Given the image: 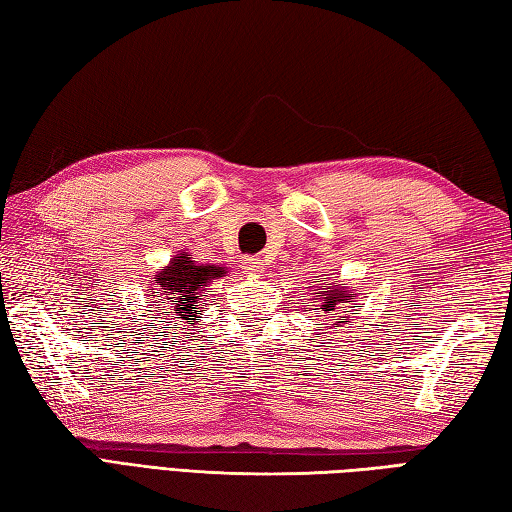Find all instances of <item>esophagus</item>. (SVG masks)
Wrapping results in <instances>:
<instances>
[{
	"label": "esophagus",
	"instance_id": "esophagus-1",
	"mask_svg": "<svg viewBox=\"0 0 512 512\" xmlns=\"http://www.w3.org/2000/svg\"><path fill=\"white\" fill-rule=\"evenodd\" d=\"M242 270L248 277H259L264 273V259H259L257 255H248L242 259Z\"/></svg>",
	"mask_w": 512,
	"mask_h": 512
}]
</instances>
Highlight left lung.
Returning <instances> with one entry per match:
<instances>
[{"label":"left lung","mask_w":512,"mask_h":512,"mask_svg":"<svg viewBox=\"0 0 512 512\" xmlns=\"http://www.w3.org/2000/svg\"><path fill=\"white\" fill-rule=\"evenodd\" d=\"M314 295H319L325 301L323 310H336V306H339V303H345V290H341V288H332V290L319 288V292H314ZM339 323H345V317Z\"/></svg>","instance_id":"obj_1"}]
</instances>
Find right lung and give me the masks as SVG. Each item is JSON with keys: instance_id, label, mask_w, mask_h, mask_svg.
Here are the masks:
<instances>
[{"instance_id": "add662e5", "label": "right lung", "mask_w": 512, "mask_h": 512, "mask_svg": "<svg viewBox=\"0 0 512 512\" xmlns=\"http://www.w3.org/2000/svg\"><path fill=\"white\" fill-rule=\"evenodd\" d=\"M224 270L217 266H204L195 264L189 255H178L171 259V264L162 270L160 275L154 277V288L159 295L151 292V297H160V303H169V310L173 312V319L193 323L198 321L200 308L195 303H200V297L204 292V286L211 279L222 277ZM158 303V299L154 301ZM171 323V321H169Z\"/></svg>"}]
</instances>
